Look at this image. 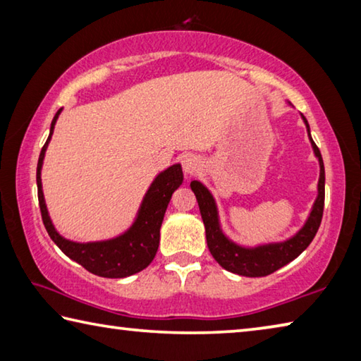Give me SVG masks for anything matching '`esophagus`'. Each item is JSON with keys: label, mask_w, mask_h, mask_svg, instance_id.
Returning <instances> with one entry per match:
<instances>
[{"label": "esophagus", "mask_w": 361, "mask_h": 361, "mask_svg": "<svg viewBox=\"0 0 361 361\" xmlns=\"http://www.w3.org/2000/svg\"><path fill=\"white\" fill-rule=\"evenodd\" d=\"M182 168H184V173L187 176H192L201 169V160L197 155L188 154L182 158Z\"/></svg>", "instance_id": "34e87169"}]
</instances>
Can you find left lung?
Listing matches in <instances>:
<instances>
[{"label": "left lung", "instance_id": "left-lung-1", "mask_svg": "<svg viewBox=\"0 0 361 361\" xmlns=\"http://www.w3.org/2000/svg\"><path fill=\"white\" fill-rule=\"evenodd\" d=\"M301 117L306 123L307 135H309V139H311L314 154L319 158V164H320V177H319V187H317L319 195L305 226H302L295 236L287 239V241L263 244V245H257V247H243V245L233 243L231 239H228L224 235L222 228H220L219 211L211 192L207 190L201 182L192 180L190 187L195 193V197H197L201 219H203V224L206 228L207 247H209V252L212 254V257L216 258V262L220 264V267L225 268L226 271H230V273L245 276V277H263L274 273V271L286 267L287 263L295 260V258L312 243L315 233L319 230L322 216H324V204H325V168H324V160H322L320 150L311 137L307 120L302 114Z\"/></svg>", "mask_w": 361, "mask_h": 361}]
</instances>
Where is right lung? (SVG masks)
<instances>
[{
    "instance_id": "1",
    "label": "right lung",
    "mask_w": 361,
    "mask_h": 361,
    "mask_svg": "<svg viewBox=\"0 0 361 361\" xmlns=\"http://www.w3.org/2000/svg\"><path fill=\"white\" fill-rule=\"evenodd\" d=\"M61 109L55 114L50 125V133L46 144L39 154L36 169V184H37V200H39V209L42 216V222L49 236L59 245L60 250L66 257L71 258L80 267H84L92 274L101 277H109V279H120V277H128L136 274L144 268H147L154 260V257L160 244V226L163 222L164 212L169 204L176 188L184 180L180 164H173L168 169L155 177L152 182L147 193L137 211V217L133 225L123 235L117 238L107 239V241L98 243H74L59 235L49 217L46 201H44L42 182H41V168L46 155V149L52 137L54 126L56 123Z\"/></svg>"
}]
</instances>
